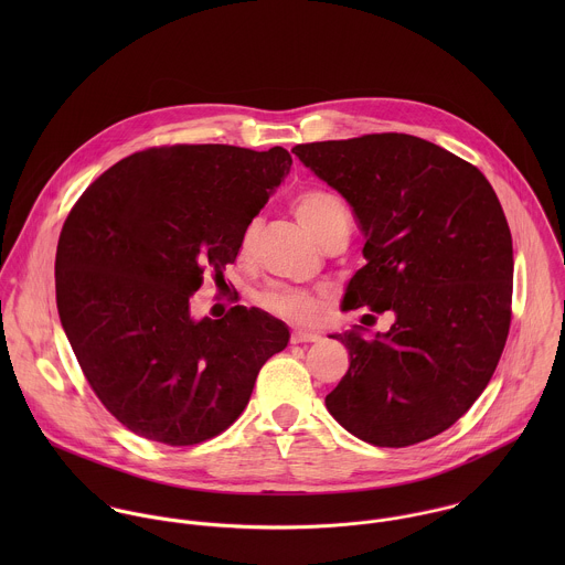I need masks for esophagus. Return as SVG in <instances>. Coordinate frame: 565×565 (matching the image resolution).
I'll list each match as a JSON object with an SVG mask.
<instances>
[{"instance_id": "34e87169", "label": "esophagus", "mask_w": 565, "mask_h": 565, "mask_svg": "<svg viewBox=\"0 0 565 565\" xmlns=\"http://www.w3.org/2000/svg\"><path fill=\"white\" fill-rule=\"evenodd\" d=\"M322 337L318 332H311V330H294L291 332V341L294 343H316L320 341Z\"/></svg>"}]
</instances>
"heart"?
Segmentation results:
<instances>
[{
	"label": "heart",
	"instance_id": "heart-1",
	"mask_svg": "<svg viewBox=\"0 0 565 565\" xmlns=\"http://www.w3.org/2000/svg\"><path fill=\"white\" fill-rule=\"evenodd\" d=\"M291 211L296 215V220L322 243L326 237H330L332 233L348 228V209L343 204V200L330 191L322 189H313V191H305L300 193L294 204ZM260 235V222L252 220L242 235V252L249 254ZM256 302L285 318L291 322L309 323L316 322L322 313L323 300L318 294L305 291V289H294L287 285H269L265 287L258 296Z\"/></svg>",
	"mask_w": 565,
	"mask_h": 565
}]
</instances>
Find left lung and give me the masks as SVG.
Returning <instances> with one entry per match:
<instances>
[{
  "label": "left lung",
  "mask_w": 565,
  "mask_h": 565,
  "mask_svg": "<svg viewBox=\"0 0 565 565\" xmlns=\"http://www.w3.org/2000/svg\"><path fill=\"white\" fill-rule=\"evenodd\" d=\"M352 206L365 265L341 311H390L387 332H334L350 367L326 396L354 437L404 448L450 428L483 394L507 341L513 245L483 173L398 132L294 148ZM372 318V316H365Z\"/></svg>",
  "instance_id": "obj_1"
}]
</instances>
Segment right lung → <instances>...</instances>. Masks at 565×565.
<instances>
[{
  "mask_svg": "<svg viewBox=\"0 0 565 565\" xmlns=\"http://www.w3.org/2000/svg\"><path fill=\"white\" fill-rule=\"evenodd\" d=\"M282 148L171 146L104 171L72 209L56 249V305L82 372L132 433L193 446L226 430L287 323L233 307L191 316L204 271L235 263L245 226L287 178Z\"/></svg>",
  "mask_w": 565,
  "mask_h": 565,
  "instance_id": "1",
  "label": "right lung"
}]
</instances>
